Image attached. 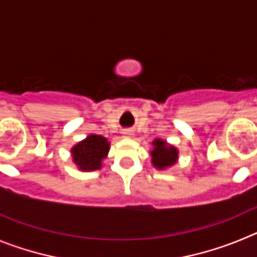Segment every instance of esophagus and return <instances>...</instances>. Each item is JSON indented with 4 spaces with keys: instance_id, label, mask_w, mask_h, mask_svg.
Returning a JSON list of instances; mask_svg holds the SVG:
<instances>
[{
    "instance_id": "1",
    "label": "esophagus",
    "mask_w": 257,
    "mask_h": 257,
    "mask_svg": "<svg viewBox=\"0 0 257 257\" xmlns=\"http://www.w3.org/2000/svg\"><path fill=\"white\" fill-rule=\"evenodd\" d=\"M124 136H131V135H133V134H131L130 133V131H128V130H126V131H124Z\"/></svg>"
}]
</instances>
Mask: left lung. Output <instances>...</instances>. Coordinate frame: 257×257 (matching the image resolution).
I'll use <instances>...</instances> for the list:
<instances>
[{
  "label": "left lung",
  "instance_id": "1",
  "mask_svg": "<svg viewBox=\"0 0 257 257\" xmlns=\"http://www.w3.org/2000/svg\"><path fill=\"white\" fill-rule=\"evenodd\" d=\"M153 151L151 152L152 163L156 169L163 170L171 167L178 161L179 151L172 145H169L165 140L156 139L153 142Z\"/></svg>",
  "mask_w": 257,
  "mask_h": 257
}]
</instances>
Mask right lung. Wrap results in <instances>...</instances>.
I'll list each match as a JSON object with an SVG mask.
<instances>
[{"mask_svg": "<svg viewBox=\"0 0 257 257\" xmlns=\"http://www.w3.org/2000/svg\"><path fill=\"white\" fill-rule=\"evenodd\" d=\"M72 157L81 171H95L101 167V161L109 152L108 140L101 135H88L72 148Z\"/></svg>", "mask_w": 257, "mask_h": 257, "instance_id": "add662e5", "label": "right lung"}]
</instances>
